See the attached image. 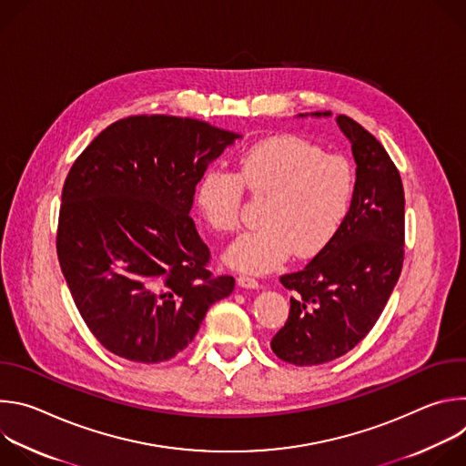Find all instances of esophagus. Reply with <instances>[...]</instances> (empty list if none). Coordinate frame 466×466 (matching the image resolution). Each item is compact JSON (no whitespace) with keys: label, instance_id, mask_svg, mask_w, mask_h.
Here are the masks:
<instances>
[{"label":"esophagus","instance_id":"34e87169","mask_svg":"<svg viewBox=\"0 0 466 466\" xmlns=\"http://www.w3.org/2000/svg\"><path fill=\"white\" fill-rule=\"evenodd\" d=\"M238 284L241 288H248V289H256L259 286V282L254 277H248V275H239L238 277Z\"/></svg>","mask_w":466,"mask_h":466}]
</instances>
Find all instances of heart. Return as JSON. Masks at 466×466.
Listing matches in <instances>:
<instances>
[{
	"mask_svg": "<svg viewBox=\"0 0 466 466\" xmlns=\"http://www.w3.org/2000/svg\"><path fill=\"white\" fill-rule=\"evenodd\" d=\"M245 189L265 197L261 225L241 234L227 259L245 271H268L291 252L309 258L343 228L356 193V173L343 155L324 153L295 135L256 142L238 158V171L207 169L197 182V205L218 232L241 225Z\"/></svg>",
	"mask_w": 466,
	"mask_h": 466,
	"instance_id": "1",
	"label": "heart"
}]
</instances>
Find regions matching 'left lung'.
<instances>
[{
  "mask_svg": "<svg viewBox=\"0 0 466 466\" xmlns=\"http://www.w3.org/2000/svg\"><path fill=\"white\" fill-rule=\"evenodd\" d=\"M338 123L352 142L358 164L352 208L334 239L300 271L280 277L293 297L271 349L282 361L299 367L328 363L363 341L404 265L406 197L400 173L358 121L339 114Z\"/></svg>",
  "mask_w": 466,
  "mask_h": 466,
  "instance_id": "obj_1",
  "label": "left lung"
}]
</instances>
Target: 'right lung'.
Instances as JSON below:
<instances>
[{
	"label": "right lung",
	"instance_id": "add662e5",
	"mask_svg": "<svg viewBox=\"0 0 466 466\" xmlns=\"http://www.w3.org/2000/svg\"><path fill=\"white\" fill-rule=\"evenodd\" d=\"M238 135L164 114L108 125L62 186L56 256L94 338L137 361L171 360L236 280L216 277L189 216L195 187Z\"/></svg>",
	"mask_w": 466,
	"mask_h": 466
}]
</instances>
